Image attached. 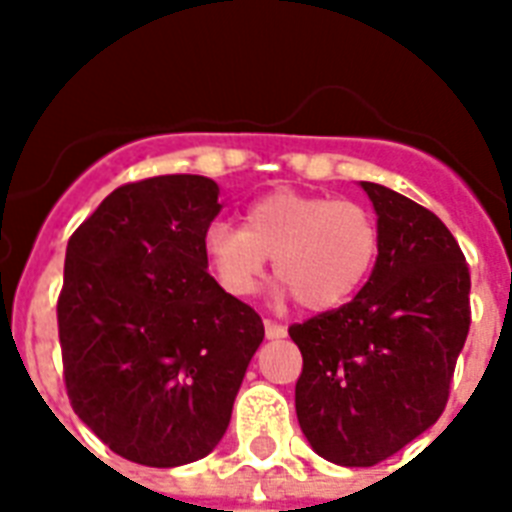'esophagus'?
<instances>
[{
	"instance_id": "1",
	"label": "esophagus",
	"mask_w": 512,
	"mask_h": 512,
	"mask_svg": "<svg viewBox=\"0 0 512 512\" xmlns=\"http://www.w3.org/2000/svg\"><path fill=\"white\" fill-rule=\"evenodd\" d=\"M265 335H268V340H281V337H287V327L268 319L265 321Z\"/></svg>"
}]
</instances>
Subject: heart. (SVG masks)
<instances>
[{
	"mask_svg": "<svg viewBox=\"0 0 512 512\" xmlns=\"http://www.w3.org/2000/svg\"><path fill=\"white\" fill-rule=\"evenodd\" d=\"M377 249L372 212L324 193L273 191L247 209L244 228L217 220L204 233L209 268L228 295H255L273 257L284 289L311 311H329L356 295Z\"/></svg>",
	"mask_w": 512,
	"mask_h": 512,
	"instance_id": "1",
	"label": "heart"
}]
</instances>
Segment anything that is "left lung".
Instances as JSON below:
<instances>
[{
  "label": "left lung",
  "mask_w": 512,
  "mask_h": 512,
  "mask_svg": "<svg viewBox=\"0 0 512 512\" xmlns=\"http://www.w3.org/2000/svg\"><path fill=\"white\" fill-rule=\"evenodd\" d=\"M361 188L380 231L372 276L337 311L289 327L300 428L345 468L388 460L441 417L470 329V271L449 228L385 185Z\"/></svg>",
  "instance_id": "left-lung-1"
}]
</instances>
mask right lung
<instances>
[{
    "label": "right lung",
    "mask_w": 512,
    "mask_h": 512,
    "mask_svg": "<svg viewBox=\"0 0 512 512\" xmlns=\"http://www.w3.org/2000/svg\"><path fill=\"white\" fill-rule=\"evenodd\" d=\"M220 188L159 175L108 193L68 239L58 335L79 420L119 457L177 468L231 422L263 319L207 273Z\"/></svg>",
    "instance_id": "1"
}]
</instances>
